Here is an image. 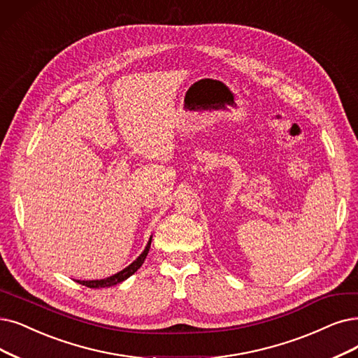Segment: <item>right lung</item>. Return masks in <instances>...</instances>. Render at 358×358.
Returning <instances> with one entry per match:
<instances>
[{
  "label": "right lung",
  "instance_id": "add662e5",
  "mask_svg": "<svg viewBox=\"0 0 358 358\" xmlns=\"http://www.w3.org/2000/svg\"><path fill=\"white\" fill-rule=\"evenodd\" d=\"M150 247H151V238H150V241H148V244H147L144 252H142L132 264H129L126 268H123L122 271H119V273H116V275H113V276L106 278V279H101V280H78V282L82 283V285H85V287L95 288V289L106 288V287H113V285H117V283L126 280L129 276H132V275L135 273V271L142 266V263H144V260L147 259V254H148V251H150Z\"/></svg>",
  "mask_w": 358,
  "mask_h": 358
}]
</instances>
